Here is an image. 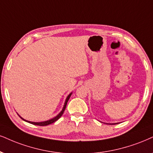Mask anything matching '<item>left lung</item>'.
<instances>
[{"mask_svg": "<svg viewBox=\"0 0 153 153\" xmlns=\"http://www.w3.org/2000/svg\"><path fill=\"white\" fill-rule=\"evenodd\" d=\"M106 124H108V123H106ZM109 124H112L113 125V124H118V123H109Z\"/></svg>", "mask_w": 153, "mask_h": 153, "instance_id": "left-lung-1", "label": "left lung"}]
</instances>
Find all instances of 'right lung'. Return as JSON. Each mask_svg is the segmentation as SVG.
I'll list each match as a JSON object with an SVG mask.
<instances>
[{
    "label": "right lung",
    "mask_w": 153,
    "mask_h": 153,
    "mask_svg": "<svg viewBox=\"0 0 153 153\" xmlns=\"http://www.w3.org/2000/svg\"><path fill=\"white\" fill-rule=\"evenodd\" d=\"M71 94H72V92H71V94H69V95H68V97H67V99H66L65 102V105H64V107H63V108H62V110L61 111V112H60L59 114L57 115V116L54 117V118H52V119H50V120H46V121H42V122H32V121H29V120H25L24 118H22V117H20H20L22 118V120H25V121H26V122H27V123H30L33 124V125H36V126H48V125H50V124H51V123H53L54 122H55L56 120H57L59 119V118H60V117H61V116H62V114H63L64 111H65V108H66V106H67V104L68 101H69V98H70V97H71Z\"/></svg>",
    "instance_id": "1"
}]
</instances>
